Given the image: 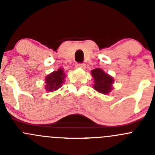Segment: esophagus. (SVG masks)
Returning a JSON list of instances; mask_svg holds the SVG:
<instances>
[{
    "mask_svg": "<svg viewBox=\"0 0 155 155\" xmlns=\"http://www.w3.org/2000/svg\"><path fill=\"white\" fill-rule=\"evenodd\" d=\"M76 68H85V64L83 63H76Z\"/></svg>",
    "mask_w": 155,
    "mask_h": 155,
    "instance_id": "esophagus-1",
    "label": "esophagus"
}]
</instances>
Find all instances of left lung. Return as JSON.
<instances>
[{"label": "left lung", "mask_w": 155, "mask_h": 155, "mask_svg": "<svg viewBox=\"0 0 155 155\" xmlns=\"http://www.w3.org/2000/svg\"><path fill=\"white\" fill-rule=\"evenodd\" d=\"M91 76L94 79V87L98 92L107 94L112 90V85L113 79L107 73H104L103 70L96 68L91 71Z\"/></svg>", "instance_id": "8db88e82"}]
</instances>
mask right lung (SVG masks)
Instances as JSON below:
<instances>
[{
  "label": "right lung",
  "mask_w": 155,
  "mask_h": 155,
  "mask_svg": "<svg viewBox=\"0 0 155 155\" xmlns=\"http://www.w3.org/2000/svg\"><path fill=\"white\" fill-rule=\"evenodd\" d=\"M64 77L65 75L64 73V70L61 68L57 71L50 73L46 78V89L48 91H54L58 90L61 86V84L64 82Z\"/></svg>",
  "instance_id": "1"
}]
</instances>
